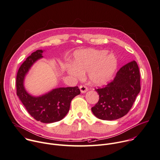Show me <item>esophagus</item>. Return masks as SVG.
<instances>
[{"label": "esophagus", "mask_w": 160, "mask_h": 160, "mask_svg": "<svg viewBox=\"0 0 160 160\" xmlns=\"http://www.w3.org/2000/svg\"><path fill=\"white\" fill-rule=\"evenodd\" d=\"M79 88H80V91H81L82 93H85V92H86L87 91H88V88H87V87L85 86V85H80L79 87Z\"/></svg>", "instance_id": "1"}]
</instances>
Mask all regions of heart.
I'll return each instance as SVG.
<instances>
[{
  "instance_id": "obj_1",
  "label": "heart",
  "mask_w": 160,
  "mask_h": 160,
  "mask_svg": "<svg viewBox=\"0 0 160 160\" xmlns=\"http://www.w3.org/2000/svg\"><path fill=\"white\" fill-rule=\"evenodd\" d=\"M107 53L105 50H78L73 54L72 64H65V70L76 78H81L84 72L88 71V77L92 83L97 85L105 84L112 78L118 65L115 55Z\"/></svg>"
}]
</instances>
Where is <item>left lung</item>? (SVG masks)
<instances>
[{
    "label": "left lung",
    "mask_w": 160,
    "mask_h": 160,
    "mask_svg": "<svg viewBox=\"0 0 160 160\" xmlns=\"http://www.w3.org/2000/svg\"><path fill=\"white\" fill-rule=\"evenodd\" d=\"M140 75L136 61L123 66L113 80L105 88L95 89L99 94L98 102L91 108L98 119L112 121L126 115L140 91Z\"/></svg>",
    "instance_id": "left-lung-1"
}]
</instances>
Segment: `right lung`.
Segmentation results:
<instances>
[{"label": "right lung", "mask_w": 160, "mask_h": 160, "mask_svg": "<svg viewBox=\"0 0 160 160\" xmlns=\"http://www.w3.org/2000/svg\"><path fill=\"white\" fill-rule=\"evenodd\" d=\"M43 50H38L28 56L20 67L17 76V94L32 117L43 123L62 120L69 112L71 100L80 94L78 87L56 88L39 96L28 94L24 88L25 77L31 66L42 57Z\"/></svg>", "instance_id": "1"}]
</instances>
